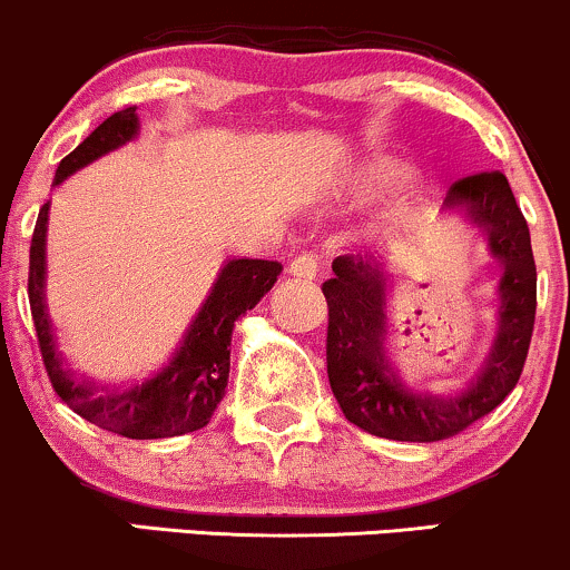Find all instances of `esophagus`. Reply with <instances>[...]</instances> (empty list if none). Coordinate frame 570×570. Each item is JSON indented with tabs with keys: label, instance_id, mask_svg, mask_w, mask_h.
I'll return each mask as SVG.
<instances>
[{
	"label": "esophagus",
	"instance_id": "1",
	"mask_svg": "<svg viewBox=\"0 0 570 570\" xmlns=\"http://www.w3.org/2000/svg\"><path fill=\"white\" fill-rule=\"evenodd\" d=\"M287 272H291V277L306 279V283H309V279L317 277V272H320L317 258L309 256V253H304V256H298V258L291 261V266H287Z\"/></svg>",
	"mask_w": 570,
	"mask_h": 570
}]
</instances>
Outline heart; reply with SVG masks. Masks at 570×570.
Here are the masks:
<instances>
[{"instance_id": "1", "label": "heart", "mask_w": 570, "mask_h": 570, "mask_svg": "<svg viewBox=\"0 0 570 570\" xmlns=\"http://www.w3.org/2000/svg\"><path fill=\"white\" fill-rule=\"evenodd\" d=\"M400 173L392 163H365L354 173L352 186L360 197H376V194L390 191L392 186H397Z\"/></svg>"}]
</instances>
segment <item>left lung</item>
<instances>
[{
	"mask_svg": "<svg viewBox=\"0 0 570 570\" xmlns=\"http://www.w3.org/2000/svg\"><path fill=\"white\" fill-rule=\"evenodd\" d=\"M445 213H456L485 234L499 279V323L491 350L474 376L453 392H419L403 384L390 363V287L386 274L360 256L333 261L327 279V379L341 411L360 430L403 443H438L491 413L523 373L533 317L537 264L531 234L501 173H480L451 186Z\"/></svg>",
	"mask_w": 570,
	"mask_h": 570,
	"instance_id": "left-lung-1",
	"label": "left lung"
}]
</instances>
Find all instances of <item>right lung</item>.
Segmentation results:
<instances>
[{
    "label": "right lung",
    "mask_w": 570,
    "mask_h": 570,
    "mask_svg": "<svg viewBox=\"0 0 570 570\" xmlns=\"http://www.w3.org/2000/svg\"><path fill=\"white\" fill-rule=\"evenodd\" d=\"M138 130L140 119L136 106L111 114L69 157L60 159L52 186L63 184L77 170L136 140ZM47 210H50V205L39 210L37 229L31 237L29 301L52 390L85 421L130 440L178 438V434L203 430L226 394L234 323L272 291L279 272H283V264L261 258L226 261L167 363L138 384L109 390V386H98L92 381L79 379L66 365L63 352L58 350L56 327H52L45 301V237L47 220H50Z\"/></svg>",
    "instance_id": "right-lung-1"
}]
</instances>
